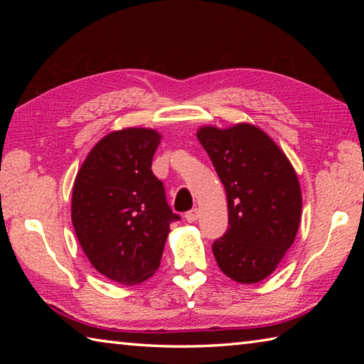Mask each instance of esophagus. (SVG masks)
I'll list each match as a JSON object with an SVG mask.
<instances>
[{
    "mask_svg": "<svg viewBox=\"0 0 364 364\" xmlns=\"http://www.w3.org/2000/svg\"><path fill=\"white\" fill-rule=\"evenodd\" d=\"M184 218H186L189 223H194V221L199 218V210H197V208H193V210L186 212V215H184Z\"/></svg>",
    "mask_w": 364,
    "mask_h": 364,
    "instance_id": "34e87169",
    "label": "esophagus"
}]
</instances>
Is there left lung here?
<instances>
[{"instance_id": "obj_1", "label": "left lung", "mask_w": 364, "mask_h": 364, "mask_svg": "<svg viewBox=\"0 0 364 364\" xmlns=\"http://www.w3.org/2000/svg\"><path fill=\"white\" fill-rule=\"evenodd\" d=\"M197 139L210 157L228 199V231L213 242L220 269L255 284L278 267L297 236L301 191L286 154L250 123L202 127Z\"/></svg>"}]
</instances>
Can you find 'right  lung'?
I'll return each instance as SVG.
<instances>
[{
  "label": "right lung",
  "instance_id": "add662e5",
  "mask_svg": "<svg viewBox=\"0 0 364 364\" xmlns=\"http://www.w3.org/2000/svg\"><path fill=\"white\" fill-rule=\"evenodd\" d=\"M160 133L125 128L104 136L86 156L72 191V223L85 255L106 278L139 284L156 273L171 212L152 173Z\"/></svg>",
  "mask_w": 364,
  "mask_h": 364
}]
</instances>
